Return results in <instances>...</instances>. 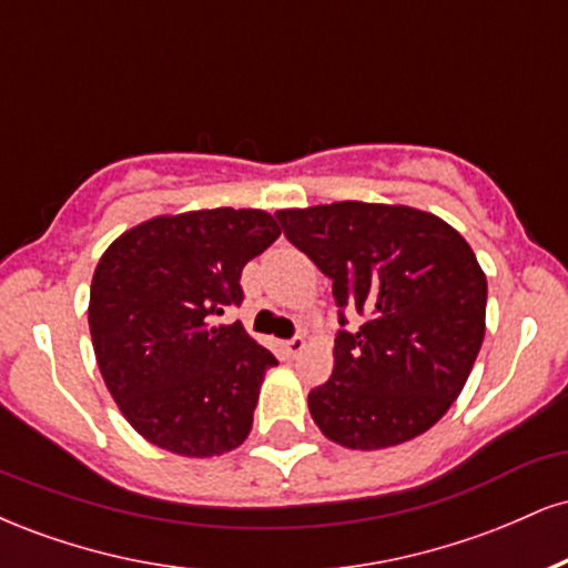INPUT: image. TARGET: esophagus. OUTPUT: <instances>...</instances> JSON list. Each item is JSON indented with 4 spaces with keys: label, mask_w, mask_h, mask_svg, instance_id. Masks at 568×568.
Wrapping results in <instances>:
<instances>
[{
    "label": "esophagus",
    "mask_w": 568,
    "mask_h": 568,
    "mask_svg": "<svg viewBox=\"0 0 568 568\" xmlns=\"http://www.w3.org/2000/svg\"><path fill=\"white\" fill-rule=\"evenodd\" d=\"M304 347H306L304 336H293V338H288V342H283V349H285V355H288V357H296Z\"/></svg>",
    "instance_id": "1"
}]
</instances>
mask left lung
<instances>
[{"instance_id":"obj_1","label":"left lung","mask_w":568,"mask_h":568,"mask_svg":"<svg viewBox=\"0 0 568 568\" xmlns=\"http://www.w3.org/2000/svg\"><path fill=\"white\" fill-rule=\"evenodd\" d=\"M291 245L334 283V374L310 393L325 438L374 452L427 433L452 408L486 334V275L446 221L406 205L277 211ZM357 311L362 325L346 328Z\"/></svg>"}]
</instances>
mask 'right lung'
Wrapping results in <instances>:
<instances>
[{
	"label": "right lung",
	"mask_w": 568,
	"mask_h": 568,
	"mask_svg": "<svg viewBox=\"0 0 568 568\" xmlns=\"http://www.w3.org/2000/svg\"><path fill=\"white\" fill-rule=\"evenodd\" d=\"M280 237L264 211L158 216L116 237L90 285L98 368L135 433L181 456H219L247 438L264 371L277 357L243 323V266Z\"/></svg>",
	"instance_id": "add662e5"
}]
</instances>
